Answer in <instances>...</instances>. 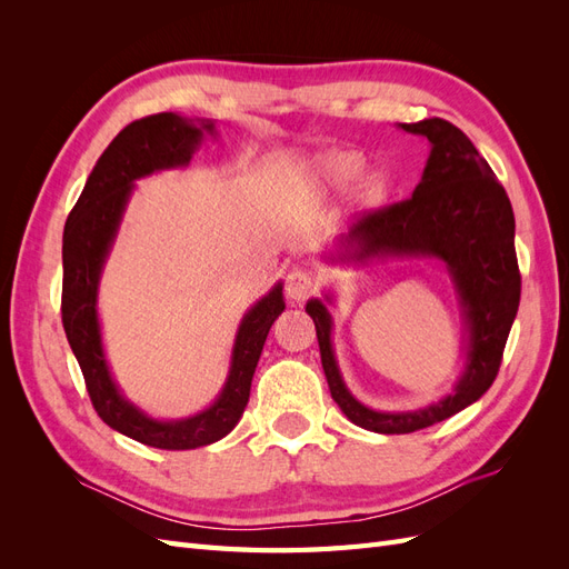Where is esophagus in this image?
<instances>
[{
    "label": "esophagus",
    "instance_id": "1",
    "mask_svg": "<svg viewBox=\"0 0 569 569\" xmlns=\"http://www.w3.org/2000/svg\"><path fill=\"white\" fill-rule=\"evenodd\" d=\"M284 291H287V299L295 301V303H301L306 301L308 297L313 295L316 291V278L311 270L306 268H291L287 272V284H284Z\"/></svg>",
    "mask_w": 569,
    "mask_h": 569
}]
</instances>
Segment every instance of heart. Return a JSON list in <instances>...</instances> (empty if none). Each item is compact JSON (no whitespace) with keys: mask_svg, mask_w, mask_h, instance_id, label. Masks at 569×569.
Masks as SVG:
<instances>
[{"mask_svg":"<svg viewBox=\"0 0 569 569\" xmlns=\"http://www.w3.org/2000/svg\"><path fill=\"white\" fill-rule=\"evenodd\" d=\"M360 168H363V159L351 151H332V153H327L325 159H320V173L335 182L356 178L360 173ZM377 194H380V182H368L366 197L375 199Z\"/></svg>","mask_w":569,"mask_h":569,"instance_id":"1","label":"heart"}]
</instances>
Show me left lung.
<instances>
[{
  "label": "left lung",
  "instance_id": "8db88e82",
  "mask_svg": "<svg viewBox=\"0 0 569 569\" xmlns=\"http://www.w3.org/2000/svg\"><path fill=\"white\" fill-rule=\"evenodd\" d=\"M432 144L412 197L363 211L347 237L339 261L366 263L387 256H432L449 268L468 325V360L441 401L403 412L372 410L353 399L332 351V318L320 299L306 303L316 322L322 370L332 399L353 425L377 435H408L456 416L493 385L510 327L520 306V268L515 253V216L503 184L460 128L443 118L401 123ZM330 301V297H327Z\"/></svg>",
  "mask_w": 569,
  "mask_h": 569
}]
</instances>
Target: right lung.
Returning a JSON list of instances; mask_svg holds the SVG:
<instances>
[{"label":"right lung","instance_id":"add662e5","mask_svg":"<svg viewBox=\"0 0 569 569\" xmlns=\"http://www.w3.org/2000/svg\"><path fill=\"white\" fill-rule=\"evenodd\" d=\"M211 120L192 123L178 113H157L120 130L101 153L63 228L61 320L78 358L84 387L99 418L116 432L166 451H187L230 435L249 403L251 380L272 322L284 311L282 284L251 306L239 322L228 382L206 410L184 420H153L132 406L113 382L97 318L101 268L116 239L134 180L192 159Z\"/></svg>","mask_w":569,"mask_h":569}]
</instances>
